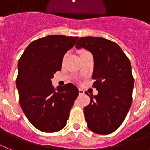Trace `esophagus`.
I'll use <instances>...</instances> for the list:
<instances>
[{"label": "esophagus", "instance_id": "1", "mask_svg": "<svg viewBox=\"0 0 150 150\" xmlns=\"http://www.w3.org/2000/svg\"><path fill=\"white\" fill-rule=\"evenodd\" d=\"M79 95L85 94V91H84L83 89H81V88H79Z\"/></svg>", "mask_w": 150, "mask_h": 150}]
</instances>
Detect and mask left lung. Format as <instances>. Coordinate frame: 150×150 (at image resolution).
Wrapping results in <instances>:
<instances>
[{"instance_id": "8db88e82", "label": "left lung", "mask_w": 150, "mask_h": 150, "mask_svg": "<svg viewBox=\"0 0 150 150\" xmlns=\"http://www.w3.org/2000/svg\"><path fill=\"white\" fill-rule=\"evenodd\" d=\"M75 47L89 51L94 58L93 87L98 95H91L84 108L88 128L110 134L122 123L132 104L134 79L129 60L117 44L103 38L81 37Z\"/></svg>"}]
</instances>
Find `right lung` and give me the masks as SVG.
I'll return each mask as SVG.
<instances>
[{
	"mask_svg": "<svg viewBox=\"0 0 150 150\" xmlns=\"http://www.w3.org/2000/svg\"><path fill=\"white\" fill-rule=\"evenodd\" d=\"M79 37L48 35L32 41L18 61L16 79L19 102L29 122L40 131L62 129L79 96L71 83L54 88L51 79L60 71L63 57Z\"/></svg>",
	"mask_w": 150,
	"mask_h": 150,
	"instance_id": "1",
	"label": "right lung"
}]
</instances>
